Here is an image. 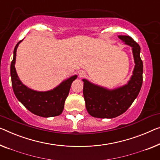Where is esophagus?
I'll return each mask as SVG.
<instances>
[{
  "label": "esophagus",
  "instance_id": "esophagus-1",
  "mask_svg": "<svg viewBox=\"0 0 160 160\" xmlns=\"http://www.w3.org/2000/svg\"><path fill=\"white\" fill-rule=\"evenodd\" d=\"M85 72H84V71H81V72H80V73H79V77L80 78L85 77Z\"/></svg>",
  "mask_w": 160,
  "mask_h": 160
}]
</instances>
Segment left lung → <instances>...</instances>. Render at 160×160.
<instances>
[{"label": "left lung", "mask_w": 160, "mask_h": 160, "mask_svg": "<svg viewBox=\"0 0 160 160\" xmlns=\"http://www.w3.org/2000/svg\"><path fill=\"white\" fill-rule=\"evenodd\" d=\"M118 38L132 47L135 68L127 85L108 90L82 80L85 106L90 116L100 118H112L124 113L139 95L143 82V62L140 57L139 45L129 36Z\"/></svg>", "instance_id": "obj_1"}]
</instances>
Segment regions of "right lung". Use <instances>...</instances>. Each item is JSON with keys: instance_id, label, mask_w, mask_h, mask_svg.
I'll return each instance as SVG.
<instances>
[{"instance_id": "1", "label": "right lung", "mask_w": 160, "mask_h": 160, "mask_svg": "<svg viewBox=\"0 0 160 160\" xmlns=\"http://www.w3.org/2000/svg\"><path fill=\"white\" fill-rule=\"evenodd\" d=\"M19 41L13 51V58L11 64V76L12 87L14 94L19 101L28 111L35 115L42 117H52L59 116L64 109L65 100L70 92V86L73 80L77 78L74 75L64 81L54 90L47 92H37L31 90L21 83L15 69L16 49Z\"/></svg>"}]
</instances>
